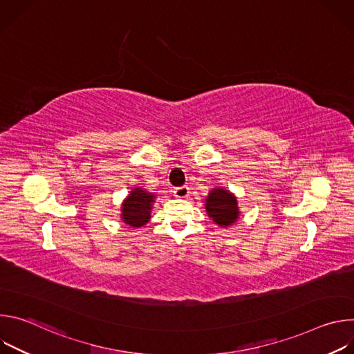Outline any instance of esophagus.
<instances>
[{
	"instance_id": "esophagus-1",
	"label": "esophagus",
	"mask_w": 354,
	"mask_h": 354,
	"mask_svg": "<svg viewBox=\"0 0 354 354\" xmlns=\"http://www.w3.org/2000/svg\"><path fill=\"white\" fill-rule=\"evenodd\" d=\"M174 194H175V197H178V198H186V197L189 196V186H179V187H175Z\"/></svg>"
}]
</instances>
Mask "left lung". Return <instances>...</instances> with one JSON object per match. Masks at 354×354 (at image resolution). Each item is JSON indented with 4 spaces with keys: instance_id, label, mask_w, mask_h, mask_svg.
<instances>
[{
    "instance_id": "1",
    "label": "left lung",
    "mask_w": 354,
    "mask_h": 354,
    "mask_svg": "<svg viewBox=\"0 0 354 354\" xmlns=\"http://www.w3.org/2000/svg\"><path fill=\"white\" fill-rule=\"evenodd\" d=\"M205 206L209 217L224 228L234 224L239 217L236 197L224 187L213 189L206 197Z\"/></svg>"
}]
</instances>
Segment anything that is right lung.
<instances>
[{
	"label": "right lung",
	"mask_w": 354,
	"mask_h": 354,
	"mask_svg": "<svg viewBox=\"0 0 354 354\" xmlns=\"http://www.w3.org/2000/svg\"><path fill=\"white\" fill-rule=\"evenodd\" d=\"M156 194L144 190L142 187H134L130 194L123 200L122 220L133 228L145 225L151 218V209Z\"/></svg>",
	"instance_id": "obj_1"
}]
</instances>
